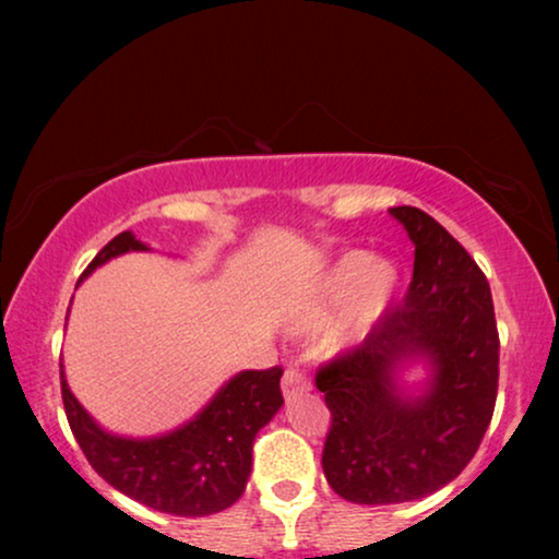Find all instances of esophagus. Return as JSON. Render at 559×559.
Returning <instances> with one entry per match:
<instances>
[{"mask_svg":"<svg viewBox=\"0 0 559 559\" xmlns=\"http://www.w3.org/2000/svg\"><path fill=\"white\" fill-rule=\"evenodd\" d=\"M310 392V381L300 369H287L285 377H282V394L287 396H297Z\"/></svg>","mask_w":559,"mask_h":559,"instance_id":"obj_1","label":"esophagus"}]
</instances>
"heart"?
<instances>
[{
    "label": "heart",
    "instance_id": "b5f03b06",
    "mask_svg": "<svg viewBox=\"0 0 559 559\" xmlns=\"http://www.w3.org/2000/svg\"><path fill=\"white\" fill-rule=\"evenodd\" d=\"M400 287V270L381 257L350 251L333 264L325 277V295L341 300L348 295L346 333L358 335L377 323Z\"/></svg>",
    "mask_w": 559,
    "mask_h": 559
}]
</instances>
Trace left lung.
Segmentation results:
<instances>
[{"label":"left lung","instance_id":"left-lung-1","mask_svg":"<svg viewBox=\"0 0 559 559\" xmlns=\"http://www.w3.org/2000/svg\"><path fill=\"white\" fill-rule=\"evenodd\" d=\"M389 213L415 243L400 308L361 346L325 364L316 384L331 409L323 473L341 499L402 503L450 484L484 440L499 389L491 287L468 251L425 211ZM415 362L423 385L403 384Z\"/></svg>","mask_w":559,"mask_h":559}]
</instances>
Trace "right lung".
I'll return each instance as SVG.
<instances>
[{
    "label": "right lung",
    "instance_id": "1",
    "mask_svg": "<svg viewBox=\"0 0 559 559\" xmlns=\"http://www.w3.org/2000/svg\"><path fill=\"white\" fill-rule=\"evenodd\" d=\"M127 251H150V247L132 231H121L98 251L81 280ZM280 379V366L239 371L186 425L155 438H127L104 430L83 409L60 364L68 425L91 468L129 499L175 516H209L239 501L251 473L257 432L285 402Z\"/></svg>",
    "mask_w": 559,
    "mask_h": 559
}]
</instances>
